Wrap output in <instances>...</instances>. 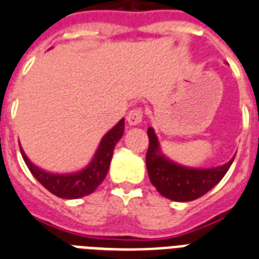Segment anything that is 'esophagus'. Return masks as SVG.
I'll return each mask as SVG.
<instances>
[{"label":"esophagus","mask_w":259,"mask_h":259,"mask_svg":"<svg viewBox=\"0 0 259 259\" xmlns=\"http://www.w3.org/2000/svg\"><path fill=\"white\" fill-rule=\"evenodd\" d=\"M142 117H144L142 109H133L127 114V123L130 126H138L142 122Z\"/></svg>","instance_id":"obj_1"}]
</instances>
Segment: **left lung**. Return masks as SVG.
Returning <instances> with one entry per match:
<instances>
[{"mask_svg":"<svg viewBox=\"0 0 259 259\" xmlns=\"http://www.w3.org/2000/svg\"><path fill=\"white\" fill-rule=\"evenodd\" d=\"M148 137L146 169L150 183L162 196L173 201H191L203 196L223 179L235 158L234 156L229 162L215 168H189L162 154L153 127L148 129Z\"/></svg>","mask_w":259,"mask_h":259,"instance_id":"obj_1","label":"left lung"}]
</instances>
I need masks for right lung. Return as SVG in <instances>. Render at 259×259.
<instances>
[{
	"instance_id": "obj_1",
	"label": "right lung",
	"mask_w": 259,
	"mask_h": 259,
	"mask_svg": "<svg viewBox=\"0 0 259 259\" xmlns=\"http://www.w3.org/2000/svg\"><path fill=\"white\" fill-rule=\"evenodd\" d=\"M123 130H125V119L122 118L113 129H110L103 136L89 165L75 173L56 175V173L46 172L29 161L22 148L20 150L26 166L44 188L62 199H79L93 193L98 188V185L105 180L106 175L109 172L114 148L123 136Z\"/></svg>"
}]
</instances>
